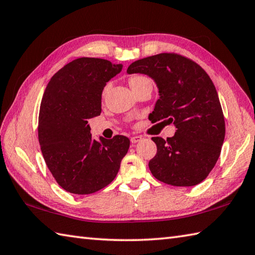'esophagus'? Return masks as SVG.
Returning a JSON list of instances; mask_svg holds the SVG:
<instances>
[{
  "mask_svg": "<svg viewBox=\"0 0 255 255\" xmlns=\"http://www.w3.org/2000/svg\"><path fill=\"white\" fill-rule=\"evenodd\" d=\"M142 136H133V137H131L130 138V141L132 142V143H137V142H140L141 140H142Z\"/></svg>",
  "mask_w": 255,
  "mask_h": 255,
  "instance_id": "34e87169",
  "label": "esophagus"
}]
</instances>
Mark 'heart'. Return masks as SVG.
Returning a JSON list of instances; mask_svg holds the SVG:
<instances>
[{"label":"heart","mask_w":255,"mask_h":255,"mask_svg":"<svg viewBox=\"0 0 255 255\" xmlns=\"http://www.w3.org/2000/svg\"><path fill=\"white\" fill-rule=\"evenodd\" d=\"M143 79H147L144 76H139V75H136V76H132L130 77V79H129V84L130 85H133V84H137L139 82L143 81Z\"/></svg>","instance_id":"1"}]
</instances>
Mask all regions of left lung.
<instances>
[{"label":"left lung","mask_w":255,"mask_h":255,"mask_svg":"<svg viewBox=\"0 0 255 255\" xmlns=\"http://www.w3.org/2000/svg\"><path fill=\"white\" fill-rule=\"evenodd\" d=\"M128 74L151 77L159 99L149 115L151 123H173V137H152L157 153L149 169L167 184L191 187L208 177L220 156L226 124L217 89L206 71L191 59L161 53L133 62Z\"/></svg>","instance_id":"8db88e82"}]
</instances>
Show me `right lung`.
Masks as SVG:
<instances>
[{"label": "right lung", "mask_w": 255, "mask_h": 255, "mask_svg": "<svg viewBox=\"0 0 255 255\" xmlns=\"http://www.w3.org/2000/svg\"><path fill=\"white\" fill-rule=\"evenodd\" d=\"M122 64L82 57L65 65L45 89L38 116V141L56 182L75 194H91L117 176L130 141L92 138L88 119L102 113L106 83L121 73Z\"/></svg>", "instance_id": "1"}]
</instances>
